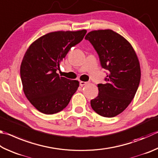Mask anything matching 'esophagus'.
Wrapping results in <instances>:
<instances>
[{
  "label": "esophagus",
  "instance_id": "34e87169",
  "mask_svg": "<svg viewBox=\"0 0 158 158\" xmlns=\"http://www.w3.org/2000/svg\"><path fill=\"white\" fill-rule=\"evenodd\" d=\"M88 84V82H85V81H80L79 82V84H80V85H81V86H84V85H86Z\"/></svg>",
  "mask_w": 158,
  "mask_h": 158
}]
</instances>
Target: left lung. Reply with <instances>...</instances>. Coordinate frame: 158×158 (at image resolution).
<instances>
[{
	"label": "left lung",
	"mask_w": 158,
	"mask_h": 158,
	"mask_svg": "<svg viewBox=\"0 0 158 158\" xmlns=\"http://www.w3.org/2000/svg\"><path fill=\"white\" fill-rule=\"evenodd\" d=\"M97 53L103 68L107 70L105 84H98L99 94L90 101L99 115L113 117L124 111L139 87V63L127 40L111 30L90 31L85 37Z\"/></svg>",
	"instance_id": "left-lung-1"
}]
</instances>
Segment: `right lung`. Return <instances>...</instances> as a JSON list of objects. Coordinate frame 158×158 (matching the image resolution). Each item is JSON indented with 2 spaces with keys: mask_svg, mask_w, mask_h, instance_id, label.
<instances>
[{
  "mask_svg": "<svg viewBox=\"0 0 158 158\" xmlns=\"http://www.w3.org/2000/svg\"><path fill=\"white\" fill-rule=\"evenodd\" d=\"M87 31H59L40 37L28 48L21 65L24 93L37 110L46 114L61 111L79 85L76 80L60 77L56 71L72 47Z\"/></svg>",
  "mask_w": 158,
  "mask_h": 158,
  "instance_id": "right-lung-1",
  "label": "right lung"
}]
</instances>
